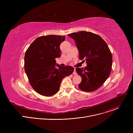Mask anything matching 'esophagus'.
<instances>
[{"mask_svg": "<svg viewBox=\"0 0 133 133\" xmlns=\"http://www.w3.org/2000/svg\"><path fill=\"white\" fill-rule=\"evenodd\" d=\"M73 74H74V75H77V72H76V69H75V68L74 69V72H73Z\"/></svg>", "mask_w": 133, "mask_h": 133, "instance_id": "34e87169", "label": "esophagus"}]
</instances>
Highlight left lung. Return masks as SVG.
I'll use <instances>...</instances> for the list:
<instances>
[{"label":"left lung","mask_w":133,"mask_h":133,"mask_svg":"<svg viewBox=\"0 0 133 133\" xmlns=\"http://www.w3.org/2000/svg\"><path fill=\"white\" fill-rule=\"evenodd\" d=\"M75 41L81 60L86 61L87 66L76 69L82 77L78 87L91 92L101 87L109 77L112 66L111 51L102 38L94 33L81 31L68 35Z\"/></svg>","instance_id":"1"}]
</instances>
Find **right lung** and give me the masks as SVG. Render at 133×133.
<instances>
[{"label": "right lung", "mask_w": 133, "mask_h": 133, "mask_svg": "<svg viewBox=\"0 0 133 133\" xmlns=\"http://www.w3.org/2000/svg\"><path fill=\"white\" fill-rule=\"evenodd\" d=\"M65 36L47 35L38 37L29 46L25 55V70L32 88L41 95L49 97L57 92L61 83L71 75L70 66H56L55 58L60 57V45Z\"/></svg>", "instance_id": "right-lung-1"}]
</instances>
